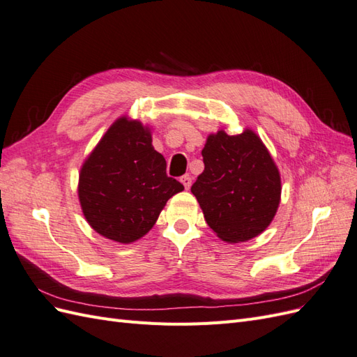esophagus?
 <instances>
[{
	"label": "esophagus",
	"instance_id": "obj_1",
	"mask_svg": "<svg viewBox=\"0 0 357 357\" xmlns=\"http://www.w3.org/2000/svg\"><path fill=\"white\" fill-rule=\"evenodd\" d=\"M180 181L183 183V186H185V189H190V186H192V177L189 176V174H186V176H183L181 178H180Z\"/></svg>",
	"mask_w": 357,
	"mask_h": 357
}]
</instances>
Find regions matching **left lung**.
Segmentation results:
<instances>
[{
	"label": "left lung",
	"mask_w": 357,
	"mask_h": 357,
	"mask_svg": "<svg viewBox=\"0 0 357 357\" xmlns=\"http://www.w3.org/2000/svg\"><path fill=\"white\" fill-rule=\"evenodd\" d=\"M204 171L190 190L204 218L222 241L244 243L273 222L282 178L266 146L252 129L210 134L202 149Z\"/></svg>",
	"instance_id": "8db88e82"
}]
</instances>
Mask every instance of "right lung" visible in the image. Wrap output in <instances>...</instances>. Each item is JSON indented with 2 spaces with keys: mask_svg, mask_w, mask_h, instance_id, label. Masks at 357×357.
Returning <instances> with one entry per match:
<instances>
[{
  "mask_svg": "<svg viewBox=\"0 0 357 357\" xmlns=\"http://www.w3.org/2000/svg\"><path fill=\"white\" fill-rule=\"evenodd\" d=\"M183 189L167 176L165 158L152 146L150 126L122 116L84 159L77 193L95 232L131 244L153 228L167 201Z\"/></svg>",
  "mask_w": 357,
  "mask_h": 357,
  "instance_id": "add662e5",
  "label": "right lung"
}]
</instances>
